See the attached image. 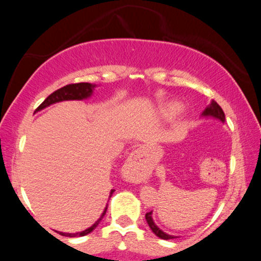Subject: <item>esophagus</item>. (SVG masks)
Here are the masks:
<instances>
[{
	"instance_id": "obj_1",
	"label": "esophagus",
	"mask_w": 261,
	"mask_h": 261,
	"mask_svg": "<svg viewBox=\"0 0 261 261\" xmlns=\"http://www.w3.org/2000/svg\"><path fill=\"white\" fill-rule=\"evenodd\" d=\"M139 158H140V154L137 151H134L133 153L130 154V157H128V160L126 161V169L130 170L131 173H134L135 175L139 176V173L140 172V166H139Z\"/></svg>"
}]
</instances>
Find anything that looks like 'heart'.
I'll return each instance as SVG.
<instances>
[{"label":"heart","instance_id":"obj_1","mask_svg":"<svg viewBox=\"0 0 261 261\" xmlns=\"http://www.w3.org/2000/svg\"><path fill=\"white\" fill-rule=\"evenodd\" d=\"M174 110H175V107L174 106H169V107H167L166 112L168 113V114H172L173 112H174Z\"/></svg>","mask_w":261,"mask_h":261}]
</instances>
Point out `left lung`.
<instances>
[{
  "label": "left lung",
  "instance_id": "left-lung-1",
  "mask_svg": "<svg viewBox=\"0 0 261 261\" xmlns=\"http://www.w3.org/2000/svg\"><path fill=\"white\" fill-rule=\"evenodd\" d=\"M202 115L203 116H214V118L220 119V120L222 122H224V120H226V116H224L222 108L218 106V104L215 100H212L211 104L207 106V108L203 110ZM146 221H147L149 228L152 229V232H153L157 237H160L161 239H166V241H167V239L175 238L174 236L167 234V233H164L163 230H161L157 226H155L154 222H153V218H152V211H149V212H147V214H146Z\"/></svg>",
  "mask_w": 261,
  "mask_h": 261
}]
</instances>
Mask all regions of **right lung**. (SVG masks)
I'll return each instance as SVG.
<instances>
[{"instance_id":"right-lung-1","label":"right lung","mask_w":261,"mask_h":261,"mask_svg":"<svg viewBox=\"0 0 261 261\" xmlns=\"http://www.w3.org/2000/svg\"><path fill=\"white\" fill-rule=\"evenodd\" d=\"M94 85H91V83H71V85H67L65 87H62V88L58 89V91H55L51 94L49 95V97L45 99L43 103L40 104L37 108V110H41L44 109L45 107H49L50 104H54V103H58V101H62V100H73V99H77V100H81V99H85V98H88L89 95L92 94L93 92V88H94ZM114 190L110 191V196L113 195ZM107 208L108 206L104 210V212L101 214V216L99 220L97 221L94 224H93L92 227H89L88 229L83 230V232H80V233H60L61 236H68V237H77V236H86L88 234V233H91L93 229L95 228V227L99 224V222L101 221V218L104 217V215H106L107 212Z\"/></svg>"}]
</instances>
